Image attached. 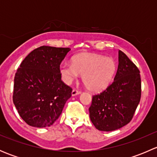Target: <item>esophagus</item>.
Here are the masks:
<instances>
[{
    "label": "esophagus",
    "mask_w": 157,
    "mask_h": 157,
    "mask_svg": "<svg viewBox=\"0 0 157 157\" xmlns=\"http://www.w3.org/2000/svg\"><path fill=\"white\" fill-rule=\"evenodd\" d=\"M80 93H81V92H80V90H76V89H74V90H72V93H71V94H72V96H76V95L80 94Z\"/></svg>",
    "instance_id": "esophagus-1"
}]
</instances>
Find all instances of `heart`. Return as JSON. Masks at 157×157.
<instances>
[{
	"label": "heart",
	"instance_id": "obj_1",
	"mask_svg": "<svg viewBox=\"0 0 157 157\" xmlns=\"http://www.w3.org/2000/svg\"><path fill=\"white\" fill-rule=\"evenodd\" d=\"M62 79L71 84L83 74V81L90 90L98 92L105 89L113 78L116 64L111 58L95 54H80L73 58L72 63L64 62L60 66Z\"/></svg>",
	"mask_w": 157,
	"mask_h": 157
}]
</instances>
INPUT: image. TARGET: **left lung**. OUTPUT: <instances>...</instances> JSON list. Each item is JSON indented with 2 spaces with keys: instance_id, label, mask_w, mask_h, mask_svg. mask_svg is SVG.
<instances>
[{
  "instance_id": "obj_1",
  "label": "left lung",
  "mask_w": 157,
  "mask_h": 157,
  "mask_svg": "<svg viewBox=\"0 0 157 157\" xmlns=\"http://www.w3.org/2000/svg\"><path fill=\"white\" fill-rule=\"evenodd\" d=\"M141 96V80L137 66L121 51L114 81L102 93L93 96L90 118L96 129L112 131L132 119Z\"/></svg>"
}]
</instances>
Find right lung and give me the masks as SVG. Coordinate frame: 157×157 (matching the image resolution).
<instances>
[{
    "label": "right lung",
    "instance_id": "add662e5",
    "mask_svg": "<svg viewBox=\"0 0 157 157\" xmlns=\"http://www.w3.org/2000/svg\"><path fill=\"white\" fill-rule=\"evenodd\" d=\"M70 48L43 46L24 58L14 77L13 101L30 126L45 128L59 118L72 88L61 80L60 64Z\"/></svg>",
    "mask_w": 157,
    "mask_h": 157
}]
</instances>
